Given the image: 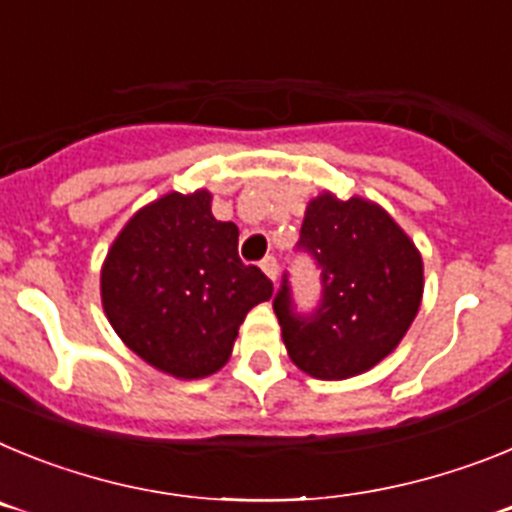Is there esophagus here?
Returning <instances> with one entry per match:
<instances>
[{
    "instance_id": "34e87169",
    "label": "esophagus",
    "mask_w": 512,
    "mask_h": 512,
    "mask_svg": "<svg viewBox=\"0 0 512 512\" xmlns=\"http://www.w3.org/2000/svg\"><path fill=\"white\" fill-rule=\"evenodd\" d=\"M261 269H264V274L271 279V282H277L279 266H277V259H274V256H266V259L261 261Z\"/></svg>"
}]
</instances>
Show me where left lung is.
I'll return each instance as SVG.
<instances>
[{"mask_svg":"<svg viewBox=\"0 0 512 512\" xmlns=\"http://www.w3.org/2000/svg\"><path fill=\"white\" fill-rule=\"evenodd\" d=\"M297 251L320 271L315 310H297L289 277L274 297L289 359L318 379H348L392 354L423 297V261L382 207L320 194L307 205Z\"/></svg>","mask_w":512,"mask_h":512,"instance_id":"obj_1","label":"left lung"}]
</instances>
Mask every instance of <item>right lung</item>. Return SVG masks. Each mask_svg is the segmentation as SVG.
<instances>
[{"instance_id": "add662e5", "label": "right lung", "mask_w": 512, "mask_h": 512, "mask_svg": "<svg viewBox=\"0 0 512 512\" xmlns=\"http://www.w3.org/2000/svg\"><path fill=\"white\" fill-rule=\"evenodd\" d=\"M210 192H171L135 212L102 266V305L125 346L161 372L200 379L228 361L248 310L274 284L238 256V228Z\"/></svg>"}]
</instances>
